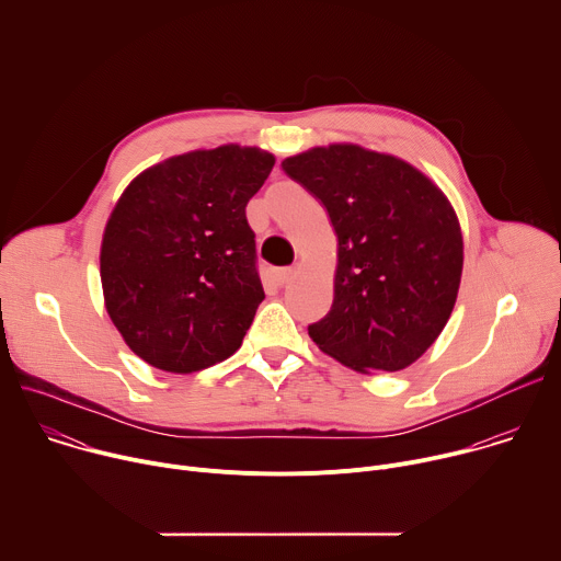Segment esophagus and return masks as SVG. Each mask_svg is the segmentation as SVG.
Masks as SVG:
<instances>
[{
  "mask_svg": "<svg viewBox=\"0 0 561 561\" xmlns=\"http://www.w3.org/2000/svg\"><path fill=\"white\" fill-rule=\"evenodd\" d=\"M297 273H299V266L295 264V266H286V268H279V271L275 273V277H277V282H279V284H288V282H290L295 275H297Z\"/></svg>",
  "mask_w": 561,
  "mask_h": 561,
  "instance_id": "esophagus-1",
  "label": "esophagus"
}]
</instances>
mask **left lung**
Segmentation results:
<instances>
[{
	"instance_id": "left-lung-1",
	"label": "left lung",
	"mask_w": 561,
	"mask_h": 561,
	"mask_svg": "<svg viewBox=\"0 0 561 561\" xmlns=\"http://www.w3.org/2000/svg\"><path fill=\"white\" fill-rule=\"evenodd\" d=\"M282 169L337 234L333 306L308 335L362 373L411 366L457 299L463 244L453 206L402 159L351 144L288 157Z\"/></svg>"
}]
</instances>
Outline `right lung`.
Listing matches in <instances>:
<instances>
[{"mask_svg": "<svg viewBox=\"0 0 561 561\" xmlns=\"http://www.w3.org/2000/svg\"><path fill=\"white\" fill-rule=\"evenodd\" d=\"M275 157L219 146L171 157L119 197L102 242L106 310L135 355L169 373L230 357L264 299L249 199Z\"/></svg>", "mask_w": 561, "mask_h": 561, "instance_id": "obj_1", "label": "right lung"}]
</instances>
